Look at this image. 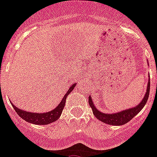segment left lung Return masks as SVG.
<instances>
[{
    "label": "left lung",
    "instance_id": "left-lung-1",
    "mask_svg": "<svg viewBox=\"0 0 157 157\" xmlns=\"http://www.w3.org/2000/svg\"><path fill=\"white\" fill-rule=\"evenodd\" d=\"M149 90H150V79L148 82V87H147V92L144 95V98L140 104L134 107V108H131V109H126V110H123L121 112H119L117 113H103L100 111L98 110L95 108L94 102L92 101L91 98L89 97V105L91 107L93 113L96 118L98 119L102 122L108 124H113V125H122L124 124H126L131 119L136 116L137 113L143 109V107L146 104L148 101V96H149Z\"/></svg>",
    "mask_w": 157,
    "mask_h": 157
}]
</instances>
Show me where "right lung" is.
I'll use <instances>...</instances> for the list:
<instances>
[{
  "instance_id": "1",
  "label": "right lung",
  "mask_w": 157,
  "mask_h": 157,
  "mask_svg": "<svg viewBox=\"0 0 157 157\" xmlns=\"http://www.w3.org/2000/svg\"><path fill=\"white\" fill-rule=\"evenodd\" d=\"M75 83H74L73 85L70 87V89L68 90L67 93L66 94L65 96L63 97V98L62 99L61 102L59 103V105L56 107V109H53V110L52 111H49L48 113H31V112H27V111H24L18 109V108L15 106L13 104H12V105H13V107L14 108L15 111L17 113V114H18L21 118L25 120L26 121H28V122L33 123V124H50V123L56 121L57 120V119H59V117H60V115H61V113H62L63 112V109L64 108V105H65L67 96L73 90V89L75 88Z\"/></svg>"
}]
</instances>
